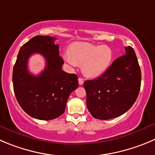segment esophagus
<instances>
[{
	"label": "esophagus",
	"mask_w": 155,
	"mask_h": 155,
	"mask_svg": "<svg viewBox=\"0 0 155 155\" xmlns=\"http://www.w3.org/2000/svg\"><path fill=\"white\" fill-rule=\"evenodd\" d=\"M78 83L80 85H83L84 84V79L82 78H78Z\"/></svg>",
	"instance_id": "1"
}]
</instances>
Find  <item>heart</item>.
I'll return each instance as SVG.
<instances>
[{"label": "heart", "instance_id": "1", "mask_svg": "<svg viewBox=\"0 0 155 155\" xmlns=\"http://www.w3.org/2000/svg\"><path fill=\"white\" fill-rule=\"evenodd\" d=\"M69 55L64 59L71 66L81 64L85 76L97 78L104 73L111 64L113 52L107 45H96L87 42H77L68 48Z\"/></svg>", "mask_w": 155, "mask_h": 155}]
</instances>
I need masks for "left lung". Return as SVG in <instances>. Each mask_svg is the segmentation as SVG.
<instances>
[{"label": "left lung", "mask_w": 155, "mask_h": 155, "mask_svg": "<svg viewBox=\"0 0 155 155\" xmlns=\"http://www.w3.org/2000/svg\"><path fill=\"white\" fill-rule=\"evenodd\" d=\"M141 74L135 51L131 46L116 58L97 78L86 81L87 107L93 117L107 119L127 112L136 101Z\"/></svg>", "instance_id": "8db88e82"}]
</instances>
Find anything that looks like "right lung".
<instances>
[{"instance_id":"obj_1","label":"right lung","mask_w":155,"mask_h":155,"mask_svg":"<svg viewBox=\"0 0 155 155\" xmlns=\"http://www.w3.org/2000/svg\"><path fill=\"white\" fill-rule=\"evenodd\" d=\"M56 38L36 36L20 48L13 71V85L17 102L29 116L51 120L63 114L71 93L78 87L74 74L62 71L64 64L59 56ZM39 53L46 59V68L35 76L28 71L31 54Z\"/></svg>"}]
</instances>
